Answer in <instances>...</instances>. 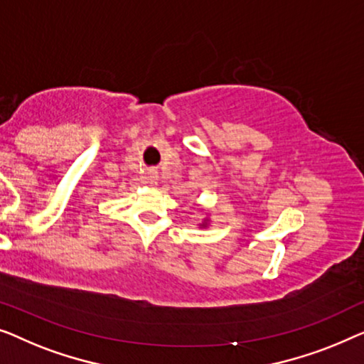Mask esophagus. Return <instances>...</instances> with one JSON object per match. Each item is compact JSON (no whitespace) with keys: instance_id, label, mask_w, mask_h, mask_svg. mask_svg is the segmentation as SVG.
Here are the masks:
<instances>
[{"instance_id":"34e87169","label":"esophagus","mask_w":364,"mask_h":364,"mask_svg":"<svg viewBox=\"0 0 364 364\" xmlns=\"http://www.w3.org/2000/svg\"><path fill=\"white\" fill-rule=\"evenodd\" d=\"M148 180H150V183L156 181V175H155V173H150V176H148Z\"/></svg>"}]
</instances>
